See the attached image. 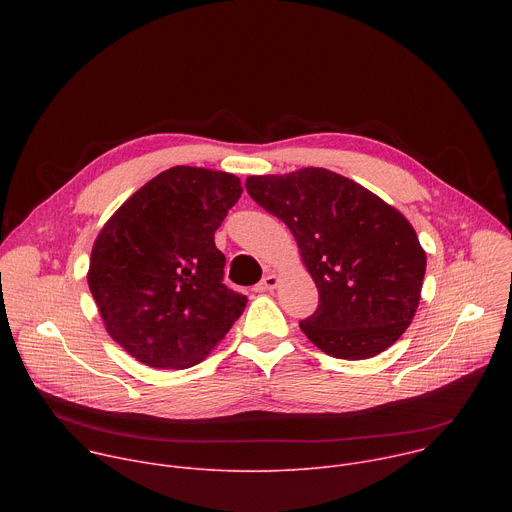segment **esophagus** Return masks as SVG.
<instances>
[{"label": "esophagus", "mask_w": 512, "mask_h": 512, "mask_svg": "<svg viewBox=\"0 0 512 512\" xmlns=\"http://www.w3.org/2000/svg\"><path fill=\"white\" fill-rule=\"evenodd\" d=\"M279 283V277L275 273H269L265 275L257 285H255V291H259V294H265V291H273Z\"/></svg>", "instance_id": "obj_1"}]
</instances>
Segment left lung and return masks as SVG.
<instances>
[{"mask_svg":"<svg viewBox=\"0 0 512 512\" xmlns=\"http://www.w3.org/2000/svg\"><path fill=\"white\" fill-rule=\"evenodd\" d=\"M249 196L296 237L320 306L302 332L334 358H371L411 324L425 251L407 218L377 194L326 168L249 176Z\"/></svg>","mask_w":512,"mask_h":512,"instance_id":"8db88e82","label":"left lung"}]
</instances>
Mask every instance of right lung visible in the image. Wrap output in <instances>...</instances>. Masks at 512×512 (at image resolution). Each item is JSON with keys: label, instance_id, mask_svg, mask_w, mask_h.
I'll list each match as a JSON object with an SVG mask.
<instances>
[{"label": "right lung", "instance_id": "add662e5", "mask_svg": "<svg viewBox=\"0 0 512 512\" xmlns=\"http://www.w3.org/2000/svg\"><path fill=\"white\" fill-rule=\"evenodd\" d=\"M229 172L174 166L131 194L95 239L89 289L109 336L154 369H188L247 298L223 283L214 231L241 198Z\"/></svg>", "mask_w": 512, "mask_h": 512}]
</instances>
